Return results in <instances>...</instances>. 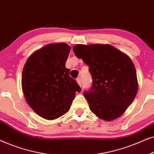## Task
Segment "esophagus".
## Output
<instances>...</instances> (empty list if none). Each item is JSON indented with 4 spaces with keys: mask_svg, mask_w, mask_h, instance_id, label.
Returning <instances> with one entry per match:
<instances>
[{
    "mask_svg": "<svg viewBox=\"0 0 154 154\" xmlns=\"http://www.w3.org/2000/svg\"><path fill=\"white\" fill-rule=\"evenodd\" d=\"M76 81H77V83H79V85L80 86H81V85H82V81H81V78H80V77L77 78Z\"/></svg>",
    "mask_w": 154,
    "mask_h": 154,
    "instance_id": "esophagus-1",
    "label": "esophagus"
}]
</instances>
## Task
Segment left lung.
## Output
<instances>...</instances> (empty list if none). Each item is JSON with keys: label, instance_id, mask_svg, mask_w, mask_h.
<instances>
[{"label": "left lung", "instance_id": "left-lung-1", "mask_svg": "<svg viewBox=\"0 0 154 154\" xmlns=\"http://www.w3.org/2000/svg\"><path fill=\"white\" fill-rule=\"evenodd\" d=\"M73 50L89 66L92 75V87L83 93L90 110L105 121L117 119L132 104L137 93L133 62L109 44L76 45Z\"/></svg>", "mask_w": 154, "mask_h": 154}]
</instances>
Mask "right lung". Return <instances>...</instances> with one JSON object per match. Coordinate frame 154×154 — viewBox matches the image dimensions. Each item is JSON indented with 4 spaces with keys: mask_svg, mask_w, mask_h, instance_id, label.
<instances>
[{
    "mask_svg": "<svg viewBox=\"0 0 154 154\" xmlns=\"http://www.w3.org/2000/svg\"><path fill=\"white\" fill-rule=\"evenodd\" d=\"M71 50L65 43L49 44L27 60L22 71V91L26 102L40 116L54 120L70 109L81 88L65 64Z\"/></svg>",
    "mask_w": 154,
    "mask_h": 154,
    "instance_id": "add662e5",
    "label": "right lung"
}]
</instances>
